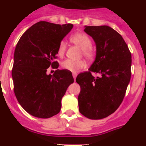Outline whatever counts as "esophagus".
<instances>
[{
	"label": "esophagus",
	"mask_w": 146,
	"mask_h": 146,
	"mask_svg": "<svg viewBox=\"0 0 146 146\" xmlns=\"http://www.w3.org/2000/svg\"><path fill=\"white\" fill-rule=\"evenodd\" d=\"M76 76H77V73H73V78H74V80H76Z\"/></svg>",
	"instance_id": "esophagus-1"
}]
</instances>
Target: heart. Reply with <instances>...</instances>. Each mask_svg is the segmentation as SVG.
I'll list each match as a JSON object with an SVG mask.
<instances>
[{
    "label": "heart",
    "instance_id": "obj_1",
    "mask_svg": "<svg viewBox=\"0 0 146 146\" xmlns=\"http://www.w3.org/2000/svg\"><path fill=\"white\" fill-rule=\"evenodd\" d=\"M70 41L75 44L76 45L78 46L82 50V55L86 58H92L94 56V51L92 48V41L90 38L84 33H76L70 36ZM66 49V43L64 41H61L60 42L58 47V55L60 56H64L65 51ZM61 66L64 69L69 70L71 72H76L84 68L85 66V62L82 60L79 61H74L71 59H66L61 63Z\"/></svg>",
    "mask_w": 146,
    "mask_h": 146
}]
</instances>
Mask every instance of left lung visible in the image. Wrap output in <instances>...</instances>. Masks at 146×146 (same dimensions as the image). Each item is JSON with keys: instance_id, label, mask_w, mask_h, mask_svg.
I'll list each match as a JSON object with an SVG mask.
<instances>
[{"instance_id": "left-lung-1", "label": "left lung", "mask_w": 146, "mask_h": 146, "mask_svg": "<svg viewBox=\"0 0 146 146\" xmlns=\"http://www.w3.org/2000/svg\"><path fill=\"white\" fill-rule=\"evenodd\" d=\"M84 31L95 42L96 56L89 71L76 78L79 111L88 119H102L123 101L131 75V54L123 37L109 26H85ZM91 72L99 76L94 77Z\"/></svg>"}]
</instances>
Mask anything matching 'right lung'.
Returning a JSON list of instances; mask_svg holds the SVG:
<instances>
[{
	"label": "right lung",
	"instance_id": "obj_1",
	"mask_svg": "<svg viewBox=\"0 0 146 146\" xmlns=\"http://www.w3.org/2000/svg\"><path fill=\"white\" fill-rule=\"evenodd\" d=\"M73 27L40 21L29 27L16 45L12 70L14 92L22 107L34 117L47 119L58 114L68 87L74 82L66 70L46 73L49 66L58 68L54 61L58 45Z\"/></svg>",
	"mask_w": 146,
	"mask_h": 146
}]
</instances>
